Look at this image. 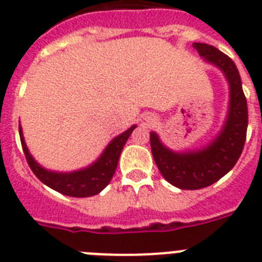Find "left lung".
Wrapping results in <instances>:
<instances>
[{"instance_id": "1", "label": "left lung", "mask_w": 262, "mask_h": 262, "mask_svg": "<svg viewBox=\"0 0 262 262\" xmlns=\"http://www.w3.org/2000/svg\"><path fill=\"white\" fill-rule=\"evenodd\" d=\"M201 57L224 71L231 87L227 122L220 135L198 152L176 154L165 148L155 133L149 134L151 151L163 178L182 189H200L231 171L243 152L248 128V104L237 67L231 58L207 43H193Z\"/></svg>"}]
</instances>
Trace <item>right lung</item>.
Returning a JSON list of instances; mask_svg holds the SVG:
<instances>
[{"label":"right lung","mask_w":262,"mask_h":262,"mask_svg":"<svg viewBox=\"0 0 262 262\" xmlns=\"http://www.w3.org/2000/svg\"><path fill=\"white\" fill-rule=\"evenodd\" d=\"M135 127L136 126L129 127L122 135L116 136L115 139L107 146L102 156L89 168L71 172V173H57V172H51L42 168L41 165L34 162V159L31 158V155L29 154L28 147L25 144L21 127H19V138H21L22 149H24L25 158H26L29 167L43 184L53 188L54 191L59 192V193H63V195L73 196V198H87V196L99 193L111 182V179L115 173L116 165L119 162L123 146L126 144L127 139Z\"/></svg>","instance_id":"right-lung-1"}]
</instances>
